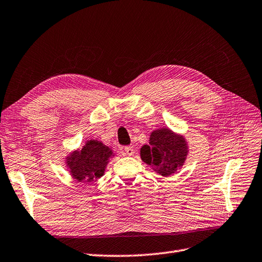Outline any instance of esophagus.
I'll return each mask as SVG.
<instances>
[{
  "instance_id": "34e87169",
  "label": "esophagus",
  "mask_w": 262,
  "mask_h": 262,
  "mask_svg": "<svg viewBox=\"0 0 262 262\" xmlns=\"http://www.w3.org/2000/svg\"><path fill=\"white\" fill-rule=\"evenodd\" d=\"M123 152H124V155L132 156V155L134 154V149H133V147H131V146H127V147H124Z\"/></svg>"
}]
</instances>
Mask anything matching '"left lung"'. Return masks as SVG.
I'll list each match as a JSON object with an SVG mask.
<instances>
[{"label":"left lung","instance_id":"8db88e82","mask_svg":"<svg viewBox=\"0 0 262 262\" xmlns=\"http://www.w3.org/2000/svg\"><path fill=\"white\" fill-rule=\"evenodd\" d=\"M140 154L155 172L170 177L184 165L188 154L187 142L183 135L169 128L157 129L150 133L149 145L142 146Z\"/></svg>","mask_w":262,"mask_h":262}]
</instances>
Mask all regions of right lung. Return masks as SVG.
<instances>
[{
    "label": "right lung",
    "instance_id": "obj_1",
    "mask_svg": "<svg viewBox=\"0 0 262 262\" xmlns=\"http://www.w3.org/2000/svg\"><path fill=\"white\" fill-rule=\"evenodd\" d=\"M113 156L111 147L97 140H89L82 148L66 157V165L71 177L77 181L91 183L104 176L108 161Z\"/></svg>",
    "mask_w": 262,
    "mask_h": 262
}]
</instances>
